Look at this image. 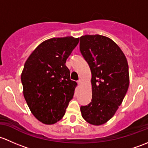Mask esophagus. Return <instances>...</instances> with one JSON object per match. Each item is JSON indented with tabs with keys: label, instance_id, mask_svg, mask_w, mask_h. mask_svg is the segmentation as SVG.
I'll return each instance as SVG.
<instances>
[{
	"label": "esophagus",
	"instance_id": "34e87169",
	"mask_svg": "<svg viewBox=\"0 0 148 148\" xmlns=\"http://www.w3.org/2000/svg\"><path fill=\"white\" fill-rule=\"evenodd\" d=\"M77 84H78L79 86H80V85H82V80H77Z\"/></svg>",
	"mask_w": 148,
	"mask_h": 148
}]
</instances>
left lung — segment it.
Returning a JSON list of instances; mask_svg holds the SVG:
<instances>
[{
	"mask_svg": "<svg viewBox=\"0 0 148 148\" xmlns=\"http://www.w3.org/2000/svg\"><path fill=\"white\" fill-rule=\"evenodd\" d=\"M80 51L90 69L92 100L80 107L88 123L100 125L118 109L129 87L127 59L118 45L100 35L80 37Z\"/></svg>",
	"mask_w": 148,
	"mask_h": 148,
	"instance_id": "obj_1",
	"label": "left lung"
}]
</instances>
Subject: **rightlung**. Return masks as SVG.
Returning <instances> with one entry per match:
<instances>
[{"label": "right lung", "instance_id": "1", "mask_svg": "<svg viewBox=\"0 0 148 148\" xmlns=\"http://www.w3.org/2000/svg\"><path fill=\"white\" fill-rule=\"evenodd\" d=\"M79 42L72 36L53 38L31 53L21 74L23 95L33 115L44 124L64 116L77 83L70 78L66 60Z\"/></svg>", "mask_w": 148, "mask_h": 148}]
</instances>
